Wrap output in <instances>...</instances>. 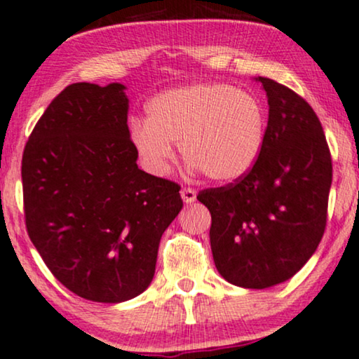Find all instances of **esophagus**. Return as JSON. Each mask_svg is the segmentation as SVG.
<instances>
[{"label":"esophagus","instance_id":"34e87169","mask_svg":"<svg viewBox=\"0 0 359 359\" xmlns=\"http://www.w3.org/2000/svg\"><path fill=\"white\" fill-rule=\"evenodd\" d=\"M181 198H183V201L187 203V205H191V203L196 200V189L184 187L183 189H181Z\"/></svg>","mask_w":359,"mask_h":359}]
</instances>
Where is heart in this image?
Returning a JSON list of instances; mask_svg holds the SVG:
<instances>
[{
    "mask_svg": "<svg viewBox=\"0 0 359 359\" xmlns=\"http://www.w3.org/2000/svg\"><path fill=\"white\" fill-rule=\"evenodd\" d=\"M148 121L131 125V141L146 170L165 175L175 149L193 168L215 181H234L258 161L264 143L266 118L250 93L223 83L172 88L146 106Z\"/></svg>",
    "mask_w": 359,
    "mask_h": 359,
    "instance_id": "1",
    "label": "heart"
}]
</instances>
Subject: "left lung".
Returning a JSON list of instances; mask_svg holds the SVG:
<instances>
[{
    "instance_id": "8db88e82",
    "label": "left lung",
    "mask_w": 359,
    "mask_h": 359,
    "mask_svg": "<svg viewBox=\"0 0 359 359\" xmlns=\"http://www.w3.org/2000/svg\"><path fill=\"white\" fill-rule=\"evenodd\" d=\"M269 114L258 161L240 180L198 193L211 213L221 276L263 290L294 276L320 245L333 180L331 153L313 108L274 79L256 78Z\"/></svg>"
}]
</instances>
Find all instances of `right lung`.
Returning a JSON list of instances; mask_svg holds the SVG:
<instances>
[{
    "label": "right lung",
    "mask_w": 359,
    "mask_h": 359,
    "mask_svg": "<svg viewBox=\"0 0 359 359\" xmlns=\"http://www.w3.org/2000/svg\"><path fill=\"white\" fill-rule=\"evenodd\" d=\"M125 86L73 83L31 131L21 161L29 240L53 276L81 298L143 293L181 187L140 170Z\"/></svg>",
    "instance_id": "add662e5"
}]
</instances>
